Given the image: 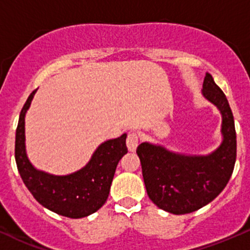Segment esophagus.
I'll list each match as a JSON object with an SVG mask.
<instances>
[{
  "label": "esophagus",
  "instance_id": "esophagus-1",
  "mask_svg": "<svg viewBox=\"0 0 250 250\" xmlns=\"http://www.w3.org/2000/svg\"><path fill=\"white\" fill-rule=\"evenodd\" d=\"M138 143H140V136H138L137 132H135V131H130L127 137H126V146H127L128 150L135 151Z\"/></svg>",
  "mask_w": 250,
  "mask_h": 250
}]
</instances>
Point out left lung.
Here are the masks:
<instances>
[{
  "mask_svg": "<svg viewBox=\"0 0 250 250\" xmlns=\"http://www.w3.org/2000/svg\"><path fill=\"white\" fill-rule=\"evenodd\" d=\"M202 94L223 115V143L207 156H187L164 146L142 143L137 146L146 194L159 208L173 214L195 212L212 202L226 187L237 153L233 115L223 90L209 73Z\"/></svg>",
  "mask_w": 250,
  "mask_h": 250,
  "instance_id": "left-lung-1",
  "label": "left lung"
}]
</instances>
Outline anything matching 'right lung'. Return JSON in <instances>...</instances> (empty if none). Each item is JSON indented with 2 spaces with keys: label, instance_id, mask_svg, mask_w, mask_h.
<instances>
[{
  "label": "right lung",
  "instance_id": "obj_1",
  "mask_svg": "<svg viewBox=\"0 0 250 250\" xmlns=\"http://www.w3.org/2000/svg\"><path fill=\"white\" fill-rule=\"evenodd\" d=\"M33 90L20 112L15 133V161L22 182L36 200L48 209L78 219L99 210L107 201L110 184L120 159L127 153L126 133L102 143L85 167L68 176H53L31 165L25 151V113Z\"/></svg>",
  "mask_w": 250,
  "mask_h": 250
}]
</instances>
